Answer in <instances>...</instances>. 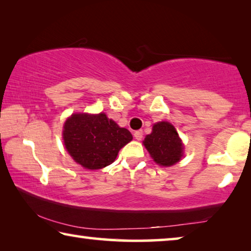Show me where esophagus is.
<instances>
[{
  "label": "esophagus",
  "mask_w": 251,
  "mask_h": 251,
  "mask_svg": "<svg viewBox=\"0 0 251 251\" xmlns=\"http://www.w3.org/2000/svg\"><path fill=\"white\" fill-rule=\"evenodd\" d=\"M134 137L137 139V141H141V139L143 138V131L142 130H137L135 131L134 133Z\"/></svg>",
  "instance_id": "obj_1"
}]
</instances>
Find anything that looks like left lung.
<instances>
[{"label":"left lung","mask_w":251,"mask_h":251,"mask_svg":"<svg viewBox=\"0 0 251 251\" xmlns=\"http://www.w3.org/2000/svg\"><path fill=\"white\" fill-rule=\"evenodd\" d=\"M144 145L161 166H172L181 159L182 144L171 123L159 122L152 126L151 134L146 136Z\"/></svg>","instance_id":"8db88e82"}]
</instances>
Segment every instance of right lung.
Here are the masks:
<instances>
[{"label": "right lung", "mask_w": 251, "mask_h": 251, "mask_svg": "<svg viewBox=\"0 0 251 251\" xmlns=\"http://www.w3.org/2000/svg\"><path fill=\"white\" fill-rule=\"evenodd\" d=\"M63 138L76 163L87 169H100L112 164L133 136L100 113L73 114L65 123Z\"/></svg>", "instance_id": "1"}]
</instances>
